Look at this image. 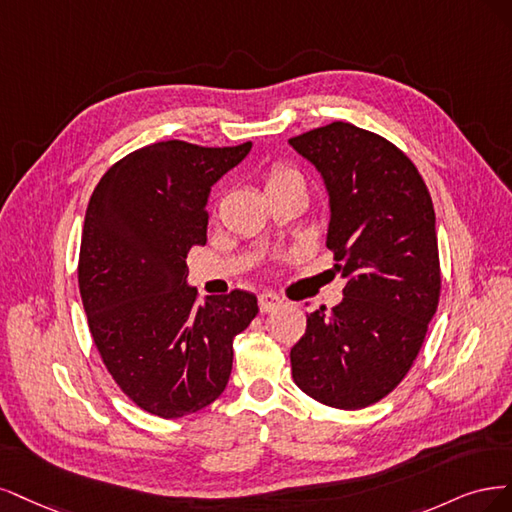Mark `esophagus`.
<instances>
[{
    "label": "esophagus",
    "mask_w": 512,
    "mask_h": 512,
    "mask_svg": "<svg viewBox=\"0 0 512 512\" xmlns=\"http://www.w3.org/2000/svg\"><path fill=\"white\" fill-rule=\"evenodd\" d=\"M257 302H259V310L263 312V315H268V312H274L283 306V300H280L276 293H259Z\"/></svg>",
    "instance_id": "obj_1"
}]
</instances>
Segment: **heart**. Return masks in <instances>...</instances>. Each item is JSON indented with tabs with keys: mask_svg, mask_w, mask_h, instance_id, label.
<instances>
[{
	"mask_svg": "<svg viewBox=\"0 0 512 512\" xmlns=\"http://www.w3.org/2000/svg\"><path fill=\"white\" fill-rule=\"evenodd\" d=\"M289 185L304 187L302 174L298 170L285 166V163H274L266 174V189H278V187H289Z\"/></svg>",
	"mask_w": 512,
	"mask_h": 512,
	"instance_id": "obj_1",
	"label": "heart"
}]
</instances>
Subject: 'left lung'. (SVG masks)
<instances>
[{"mask_svg": "<svg viewBox=\"0 0 512 512\" xmlns=\"http://www.w3.org/2000/svg\"><path fill=\"white\" fill-rule=\"evenodd\" d=\"M289 144L323 176L327 249L346 278L338 306L308 315L293 381L325 406L366 408L400 385L436 315L432 197L415 163L368 129L334 121Z\"/></svg>", "mask_w": 512, "mask_h": 512, "instance_id": "obj_1", "label": "left lung"}]
</instances>
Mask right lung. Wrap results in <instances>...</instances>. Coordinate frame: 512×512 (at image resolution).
Wrapping results in <instances>:
<instances>
[{
  "mask_svg": "<svg viewBox=\"0 0 512 512\" xmlns=\"http://www.w3.org/2000/svg\"><path fill=\"white\" fill-rule=\"evenodd\" d=\"M251 146L148 144L114 163L87 206L78 287L93 342L127 398L161 419L219 398L234 338L259 312L249 291L200 306L187 285V255L206 244L210 187Z\"/></svg>",
  "mask_w": 512,
  "mask_h": 512,
  "instance_id": "obj_1",
  "label": "right lung"
}]
</instances>
